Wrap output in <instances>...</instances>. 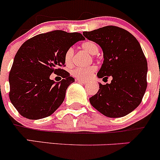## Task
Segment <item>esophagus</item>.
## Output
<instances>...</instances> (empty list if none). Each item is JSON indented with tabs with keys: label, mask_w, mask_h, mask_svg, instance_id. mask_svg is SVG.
Listing matches in <instances>:
<instances>
[{
	"label": "esophagus",
	"mask_w": 160,
	"mask_h": 160,
	"mask_svg": "<svg viewBox=\"0 0 160 160\" xmlns=\"http://www.w3.org/2000/svg\"><path fill=\"white\" fill-rule=\"evenodd\" d=\"M76 80H77V81H78V82H80V83H88V81H87V80H82V79L77 78V79H76Z\"/></svg>",
	"instance_id": "1"
}]
</instances>
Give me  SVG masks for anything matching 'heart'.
Returning a JSON list of instances; mask_svg holds the SVG:
<instances>
[{
  "label": "heart",
  "instance_id": "obj_1",
  "mask_svg": "<svg viewBox=\"0 0 160 160\" xmlns=\"http://www.w3.org/2000/svg\"><path fill=\"white\" fill-rule=\"evenodd\" d=\"M81 47L85 51L89 52L91 55H96L99 51L98 46L95 42L92 41H86L82 43ZM74 51L72 48H69L67 49L64 54V62L67 67H70L73 61ZM96 70L95 66H90L88 67H75L71 71V73L73 77L79 79H88L93 74Z\"/></svg>",
  "mask_w": 160,
  "mask_h": 160
}]
</instances>
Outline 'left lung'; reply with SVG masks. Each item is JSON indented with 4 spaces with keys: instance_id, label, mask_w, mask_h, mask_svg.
Returning <instances> with one entry per match:
<instances>
[{
    "instance_id": "1",
    "label": "left lung",
    "mask_w": 160,
    "mask_h": 160,
    "mask_svg": "<svg viewBox=\"0 0 160 160\" xmlns=\"http://www.w3.org/2000/svg\"><path fill=\"white\" fill-rule=\"evenodd\" d=\"M83 35L103 50L104 62L98 77H112L111 83H99L90 104L107 117L127 115L139 105L147 88V61L139 42L128 31L112 25Z\"/></svg>"
}]
</instances>
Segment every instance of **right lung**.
Masks as SVG:
<instances>
[{"instance_id":"add662e5","label":"right lung","mask_w":160,"mask_h":160,"mask_svg":"<svg viewBox=\"0 0 160 160\" xmlns=\"http://www.w3.org/2000/svg\"><path fill=\"white\" fill-rule=\"evenodd\" d=\"M84 40L78 32L56 30L27 40L18 50L9 73L11 102L19 114L32 120L43 118L57 110L67 88L75 81L65 67L64 54L77 42ZM54 72L60 82L50 80Z\"/></svg>"}]
</instances>
